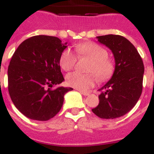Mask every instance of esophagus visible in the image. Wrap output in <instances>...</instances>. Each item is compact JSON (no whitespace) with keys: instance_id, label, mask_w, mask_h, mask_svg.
<instances>
[{"instance_id":"1","label":"esophagus","mask_w":154,"mask_h":154,"mask_svg":"<svg viewBox=\"0 0 154 154\" xmlns=\"http://www.w3.org/2000/svg\"><path fill=\"white\" fill-rule=\"evenodd\" d=\"M79 92H80L81 94H82L83 96H89V92H85V91H82V90H79Z\"/></svg>"}]
</instances>
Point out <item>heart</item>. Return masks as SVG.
Returning a JSON list of instances; mask_svg holds the SVG:
<instances>
[{
    "mask_svg": "<svg viewBox=\"0 0 154 154\" xmlns=\"http://www.w3.org/2000/svg\"><path fill=\"white\" fill-rule=\"evenodd\" d=\"M80 58H87L92 61L88 72L94 73L100 82L106 81L112 75L114 65L108 59V52L104 48L93 42L79 45L75 48ZM77 57L69 48L64 50L59 58V65L64 71H70L74 68ZM96 79L92 74H82L74 72L66 76L68 85L79 90H87L95 85Z\"/></svg>",
    "mask_w": 154,
    "mask_h": 154,
    "instance_id": "heart-1",
    "label": "heart"
}]
</instances>
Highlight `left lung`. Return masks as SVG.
I'll list each match as a JSON object with an SVG mask.
<instances>
[{"label":"left lung","mask_w":154,"mask_h":154,"mask_svg":"<svg viewBox=\"0 0 154 154\" xmlns=\"http://www.w3.org/2000/svg\"><path fill=\"white\" fill-rule=\"evenodd\" d=\"M115 58V70L101 89L99 103L92 111L102 119H115L130 112L143 90L144 65L137 48L129 40L116 35L96 37Z\"/></svg>","instance_id":"1"}]
</instances>
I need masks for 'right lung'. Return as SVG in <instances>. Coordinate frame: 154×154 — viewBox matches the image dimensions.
I'll use <instances>...</instances> for the list:
<instances>
[{"label": "right lung", "mask_w": 154, "mask_h": 154, "mask_svg": "<svg viewBox=\"0 0 154 154\" xmlns=\"http://www.w3.org/2000/svg\"><path fill=\"white\" fill-rule=\"evenodd\" d=\"M57 37L37 35L24 40L8 66V92L16 108L26 117L51 119L60 111L64 96L72 88L55 85L64 81L59 58L67 48Z\"/></svg>", "instance_id": "obj_1"}]
</instances>
